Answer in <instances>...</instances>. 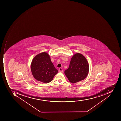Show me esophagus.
<instances>
[{
	"label": "esophagus",
	"mask_w": 121,
	"mask_h": 121,
	"mask_svg": "<svg viewBox=\"0 0 121 121\" xmlns=\"http://www.w3.org/2000/svg\"><path fill=\"white\" fill-rule=\"evenodd\" d=\"M63 70L61 68H60L59 69H58V72H60V73H62V72H63Z\"/></svg>",
	"instance_id": "1"
}]
</instances>
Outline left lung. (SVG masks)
Listing matches in <instances>:
<instances>
[{
  "label": "left lung",
  "mask_w": 121,
  "mask_h": 121,
  "mask_svg": "<svg viewBox=\"0 0 121 121\" xmlns=\"http://www.w3.org/2000/svg\"><path fill=\"white\" fill-rule=\"evenodd\" d=\"M89 71V66L86 58L78 53L72 57L69 67L64 73L69 82L74 83L85 79Z\"/></svg>",
  "instance_id": "8db88e82"
}]
</instances>
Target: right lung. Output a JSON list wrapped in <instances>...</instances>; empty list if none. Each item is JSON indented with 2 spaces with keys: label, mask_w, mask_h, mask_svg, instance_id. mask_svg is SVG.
Segmentation results:
<instances>
[{
  "label": "right lung",
  "mask_w": 121,
  "mask_h": 121,
  "mask_svg": "<svg viewBox=\"0 0 121 121\" xmlns=\"http://www.w3.org/2000/svg\"><path fill=\"white\" fill-rule=\"evenodd\" d=\"M31 69L35 78L44 83L51 82L58 73L49 55L46 52L39 54L33 58Z\"/></svg>",
  "instance_id": "1"
}]
</instances>
